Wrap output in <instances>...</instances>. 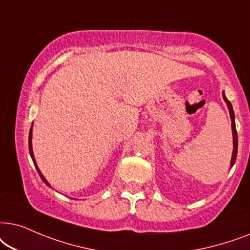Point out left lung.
Masks as SVG:
<instances>
[{
    "mask_svg": "<svg viewBox=\"0 0 250 250\" xmlns=\"http://www.w3.org/2000/svg\"><path fill=\"white\" fill-rule=\"evenodd\" d=\"M223 99H224V102L226 103V105H228V108H229V118H231V128H232V137H233V152H232V159H231V164L229 166L232 168L233 167L234 162H235V159H237V154H238V134H237V129H235V122H234V112H233V107H232L231 103L228 101V98H226V96L224 94V91H223Z\"/></svg>",
    "mask_w": 250,
    "mask_h": 250,
    "instance_id": "1",
    "label": "left lung"
}]
</instances>
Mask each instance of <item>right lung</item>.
<instances>
[{
  "mask_svg": "<svg viewBox=\"0 0 250 250\" xmlns=\"http://www.w3.org/2000/svg\"><path fill=\"white\" fill-rule=\"evenodd\" d=\"M32 128H33V125H32ZM32 128H31V130H29V136H28V148H29V154H31V158H32V160H33V162H34V166H35L36 170H38V172H39L40 177H41V179H42L43 182H44V184H45L46 186H49V188H51V185L49 184V182L46 181L44 176L42 175V172L40 171V169H39V167H38V165H36V161H35V158H34V153H33V147H32V131H33V129H32Z\"/></svg>",
  "mask_w": 250,
  "mask_h": 250,
  "instance_id": "add662e5",
  "label": "right lung"
}]
</instances>
